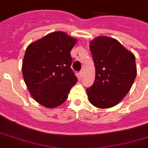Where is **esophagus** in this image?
Segmentation results:
<instances>
[{
	"mask_svg": "<svg viewBox=\"0 0 148 148\" xmlns=\"http://www.w3.org/2000/svg\"><path fill=\"white\" fill-rule=\"evenodd\" d=\"M82 77H83V73H82V71H80L79 72V79H82Z\"/></svg>",
	"mask_w": 148,
	"mask_h": 148,
	"instance_id": "esophagus-1",
	"label": "esophagus"
}]
</instances>
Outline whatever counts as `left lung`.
Listing matches in <instances>:
<instances>
[{
	"label": "left lung",
	"instance_id": "8db88e82",
	"mask_svg": "<svg viewBox=\"0 0 148 148\" xmlns=\"http://www.w3.org/2000/svg\"><path fill=\"white\" fill-rule=\"evenodd\" d=\"M95 65L93 86L86 89L88 100L99 108L119 103L128 93L136 76L135 56L114 38L100 36L90 42Z\"/></svg>",
	"mask_w": 148,
	"mask_h": 148
}]
</instances>
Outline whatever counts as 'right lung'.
Here are the masks:
<instances>
[{
	"label": "right lung",
	"instance_id": "1",
	"mask_svg": "<svg viewBox=\"0 0 148 148\" xmlns=\"http://www.w3.org/2000/svg\"><path fill=\"white\" fill-rule=\"evenodd\" d=\"M76 42L66 33L55 32L26 49L22 64L23 79L33 98L42 106L52 108L62 105L77 83L70 54Z\"/></svg>",
	"mask_w": 148,
	"mask_h": 148
}]
</instances>
